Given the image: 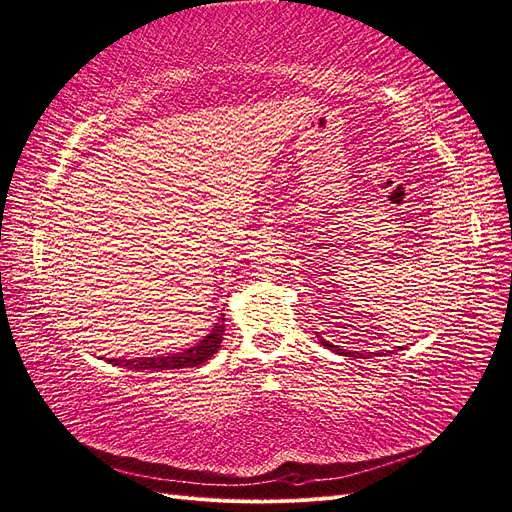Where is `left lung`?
Listing matches in <instances>:
<instances>
[{
	"label": "left lung",
	"mask_w": 512,
	"mask_h": 512,
	"mask_svg": "<svg viewBox=\"0 0 512 512\" xmlns=\"http://www.w3.org/2000/svg\"><path fill=\"white\" fill-rule=\"evenodd\" d=\"M320 344H323V346H327L329 350H333V352H337V354H342V356H363V354H358V352H346V350H339L337 346H333L331 342H325V339H320Z\"/></svg>",
	"instance_id": "8db88e82"
}]
</instances>
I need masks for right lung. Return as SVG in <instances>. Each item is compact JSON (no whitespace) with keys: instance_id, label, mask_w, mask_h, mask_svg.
<instances>
[{"instance_id":"right-lung-1","label":"right lung","mask_w":512,"mask_h":512,"mask_svg":"<svg viewBox=\"0 0 512 512\" xmlns=\"http://www.w3.org/2000/svg\"><path fill=\"white\" fill-rule=\"evenodd\" d=\"M223 331H225V318L221 316L213 331L204 335V339L192 348H187L183 352L170 354V356H149V358H130V361H122V358H111L113 365H120L126 369H137V371H164V369H183V367H198L202 363H206L211 358L223 339Z\"/></svg>"}]
</instances>
